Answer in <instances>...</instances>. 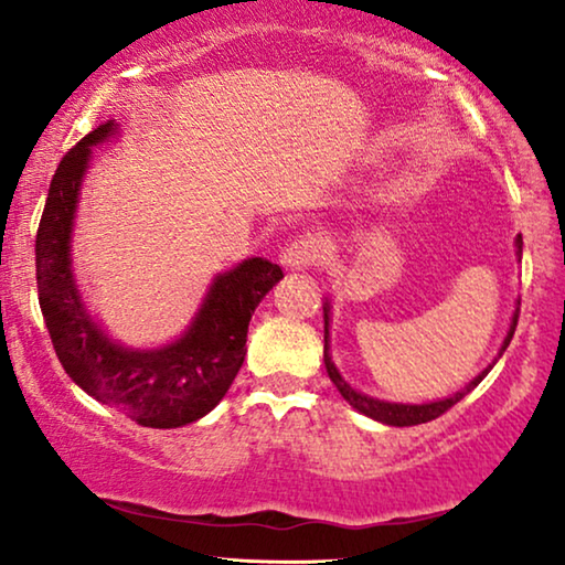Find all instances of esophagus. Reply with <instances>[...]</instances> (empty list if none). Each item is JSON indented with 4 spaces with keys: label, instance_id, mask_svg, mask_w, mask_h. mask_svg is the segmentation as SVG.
Listing matches in <instances>:
<instances>
[{
    "label": "esophagus",
    "instance_id": "34e87169",
    "mask_svg": "<svg viewBox=\"0 0 565 565\" xmlns=\"http://www.w3.org/2000/svg\"><path fill=\"white\" fill-rule=\"evenodd\" d=\"M323 259V242L316 236H300L280 252L285 269H311Z\"/></svg>",
    "mask_w": 565,
    "mask_h": 565
}]
</instances>
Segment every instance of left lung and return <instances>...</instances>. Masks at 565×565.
Returning <instances> with one entry per match:
<instances>
[{"label":"left lung","instance_id":"1","mask_svg":"<svg viewBox=\"0 0 565 565\" xmlns=\"http://www.w3.org/2000/svg\"><path fill=\"white\" fill-rule=\"evenodd\" d=\"M514 246H516V257L522 259V236L514 238ZM516 316H520V303H516V308H514L512 323H509V331H507L504 342H501V350L497 354V360L501 358V354H504L509 342H512L514 329H516ZM329 327H331V300L327 298V300H323V365H327V373L331 377V383L337 385V391L342 393V398L352 408H358L360 414L370 416V419H375V422H381V424H388V427H414V424H424V422L437 419V416H443L447 408H452L455 404H458L460 398H466L468 393L473 391L476 385L481 383L486 375H489V370L497 365V360H493L489 367L481 370V373H478L473 381L466 385V388H460L458 393H452V396H447V398L427 401V404H396V401H381V398L367 396V393H362L358 388H352V385L342 377V373H339L337 365H334V360H331Z\"/></svg>","mask_w":565,"mask_h":565}]
</instances>
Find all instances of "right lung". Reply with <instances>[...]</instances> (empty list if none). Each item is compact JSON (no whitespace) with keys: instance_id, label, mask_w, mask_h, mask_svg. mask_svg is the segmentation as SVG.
<instances>
[{"instance_id":"right-lung-1","label":"right lung","mask_w":565,"mask_h":565,"mask_svg":"<svg viewBox=\"0 0 565 565\" xmlns=\"http://www.w3.org/2000/svg\"><path fill=\"white\" fill-rule=\"evenodd\" d=\"M118 134L115 120L89 130L53 174L35 236L38 300L53 350L84 393L141 427L174 429L203 419L226 396L244 365L254 308L282 280V269L262 257L238 262L213 277L188 329L172 342H115L84 303L74 275L72 238L92 151Z\"/></svg>"}]
</instances>
